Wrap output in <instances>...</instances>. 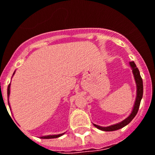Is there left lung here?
Wrapping results in <instances>:
<instances>
[{"label": "left lung", "instance_id": "8db88e82", "mask_svg": "<svg viewBox=\"0 0 155 155\" xmlns=\"http://www.w3.org/2000/svg\"><path fill=\"white\" fill-rule=\"evenodd\" d=\"M130 67L132 68L133 70V74L134 75V78H135V81H136L137 83V98L136 101H135V104H134V109H133L132 113L130 116L127 117L126 120H124V121H122L121 123H119L117 124H115V125L109 126V127H100V126L95 125L94 124V126L96 128L99 129L103 131H114L117 130H120V129L123 128L125 126H127V124H129L132 121L133 119L136 116L137 113L138 112V109H139L140 107V101H141V98L143 97V80H142L141 77H140V71L138 70V68H137L136 64H134V61L132 62H130Z\"/></svg>", "mask_w": 155, "mask_h": 155}]
</instances>
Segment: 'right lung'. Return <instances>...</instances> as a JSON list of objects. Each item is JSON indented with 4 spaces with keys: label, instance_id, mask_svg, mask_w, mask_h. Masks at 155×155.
I'll list each match as a JSON object with an SVG mask.
<instances>
[{
    "label": "right lung",
    "instance_id": "right-lung-1",
    "mask_svg": "<svg viewBox=\"0 0 155 155\" xmlns=\"http://www.w3.org/2000/svg\"><path fill=\"white\" fill-rule=\"evenodd\" d=\"M9 94H10V84H8V97H9ZM63 134H58V135H49V136L42 137L41 138H42V139H51V138H57V137H59L62 136Z\"/></svg>",
    "mask_w": 155,
    "mask_h": 155
}]
</instances>
